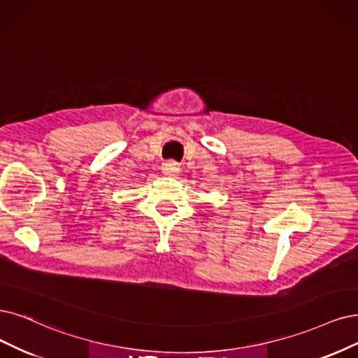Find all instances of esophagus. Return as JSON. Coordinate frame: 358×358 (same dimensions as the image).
Returning <instances> with one entry per match:
<instances>
[{
  "label": "esophagus",
  "instance_id": "1",
  "mask_svg": "<svg viewBox=\"0 0 358 358\" xmlns=\"http://www.w3.org/2000/svg\"><path fill=\"white\" fill-rule=\"evenodd\" d=\"M162 171L165 176H177L180 172V165L176 161H166L162 164Z\"/></svg>",
  "mask_w": 358,
  "mask_h": 358
}]
</instances>
